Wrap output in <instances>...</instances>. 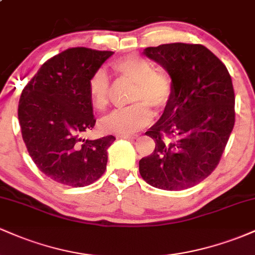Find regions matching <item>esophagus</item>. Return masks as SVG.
<instances>
[{"mask_svg": "<svg viewBox=\"0 0 255 255\" xmlns=\"http://www.w3.org/2000/svg\"><path fill=\"white\" fill-rule=\"evenodd\" d=\"M118 139H126V140H134L136 139L135 135H116Z\"/></svg>", "mask_w": 255, "mask_h": 255, "instance_id": "obj_1", "label": "esophagus"}]
</instances>
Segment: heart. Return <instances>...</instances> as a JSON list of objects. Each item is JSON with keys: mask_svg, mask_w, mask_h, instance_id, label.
<instances>
[{"mask_svg": "<svg viewBox=\"0 0 255 255\" xmlns=\"http://www.w3.org/2000/svg\"><path fill=\"white\" fill-rule=\"evenodd\" d=\"M113 69L121 78L134 84L130 102L135 103L116 110L104 118L101 127L108 133L127 135L135 133L152 121V111L162 110L171 99L174 85L165 72L156 69L153 62L145 57L127 56L113 63ZM89 95L95 109L104 111L110 102L111 86L103 69H98L89 80Z\"/></svg>", "mask_w": 255, "mask_h": 255, "instance_id": "1", "label": "heart"}]
</instances>
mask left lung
Wrapping results in <instances>:
<instances>
[{
    "label": "left lung",
    "instance_id": "8db88e82",
    "mask_svg": "<svg viewBox=\"0 0 255 255\" xmlns=\"http://www.w3.org/2000/svg\"><path fill=\"white\" fill-rule=\"evenodd\" d=\"M144 54L164 67L174 91L163 115L145 133L156 147L139 160L140 175L164 191L191 188L215 170L233 131L231 77L201 44H162L146 48Z\"/></svg>",
    "mask_w": 255,
    "mask_h": 255
}]
</instances>
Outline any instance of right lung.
<instances>
[{"label": "right lung", "mask_w": 255, "mask_h": 255, "mask_svg": "<svg viewBox=\"0 0 255 255\" xmlns=\"http://www.w3.org/2000/svg\"><path fill=\"white\" fill-rule=\"evenodd\" d=\"M113 54L67 49L43 63L22 90L17 108L22 139L37 168L55 182L89 186L107 169L115 136L89 140L83 134L96 124L89 80Z\"/></svg>", "instance_id": "1"}]
</instances>
